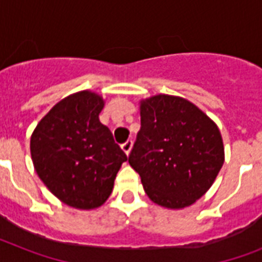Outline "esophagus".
I'll return each mask as SVG.
<instances>
[{
	"label": "esophagus",
	"instance_id": "34e87169",
	"mask_svg": "<svg viewBox=\"0 0 262 262\" xmlns=\"http://www.w3.org/2000/svg\"><path fill=\"white\" fill-rule=\"evenodd\" d=\"M132 145H133V141H132V140H127V141H125V143L121 145V147H122V151L125 152L126 155H129V154H130Z\"/></svg>",
	"mask_w": 262,
	"mask_h": 262
}]
</instances>
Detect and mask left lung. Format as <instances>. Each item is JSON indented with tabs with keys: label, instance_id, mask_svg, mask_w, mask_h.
Here are the masks:
<instances>
[{
	"label": "left lung",
	"instance_id": "left-lung-1",
	"mask_svg": "<svg viewBox=\"0 0 262 262\" xmlns=\"http://www.w3.org/2000/svg\"><path fill=\"white\" fill-rule=\"evenodd\" d=\"M140 115L129 164L154 203L189 207L207 193L224 163L219 127L193 103L171 95L143 100Z\"/></svg>",
	"mask_w": 262,
	"mask_h": 262
}]
</instances>
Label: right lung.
Here are the masks:
<instances>
[{"instance_id": "1", "label": "right lung", "mask_w": 262, "mask_h": 262, "mask_svg": "<svg viewBox=\"0 0 262 262\" xmlns=\"http://www.w3.org/2000/svg\"><path fill=\"white\" fill-rule=\"evenodd\" d=\"M104 100L91 91L69 95L47 113L31 136L36 174L62 203L77 209L100 207L126 162L110 129L99 121Z\"/></svg>"}]
</instances>
